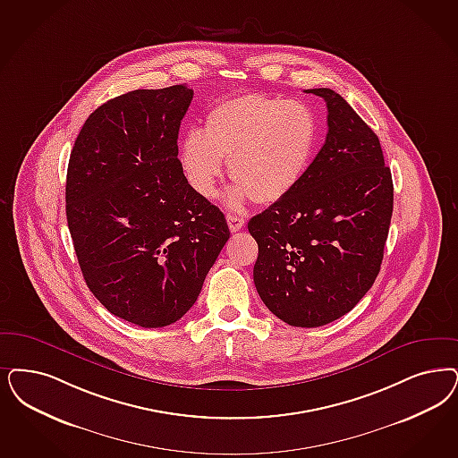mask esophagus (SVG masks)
Returning a JSON list of instances; mask_svg holds the SVG:
<instances>
[{
	"label": "esophagus",
	"mask_w": 458,
	"mask_h": 458,
	"mask_svg": "<svg viewBox=\"0 0 458 458\" xmlns=\"http://www.w3.org/2000/svg\"><path fill=\"white\" fill-rule=\"evenodd\" d=\"M226 221H228V226H230L232 232H240L243 228V225H245V220L242 216L232 215V213L226 215Z\"/></svg>",
	"instance_id": "34e87169"
}]
</instances>
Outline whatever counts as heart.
Wrapping results in <instances>:
<instances>
[{
  "label": "heart",
  "instance_id": "1",
  "mask_svg": "<svg viewBox=\"0 0 458 458\" xmlns=\"http://www.w3.org/2000/svg\"><path fill=\"white\" fill-rule=\"evenodd\" d=\"M318 142V120L310 105L262 93L218 101L205 116L203 131L190 130L179 158L191 188L211 198L228 160L237 184L225 201L238 208L252 198L274 205L289 196L308 173Z\"/></svg>",
  "mask_w": 458,
  "mask_h": 458
}]
</instances>
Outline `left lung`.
Instances as JSON below:
<instances>
[{
	"label": "left lung",
	"instance_id": "1",
	"mask_svg": "<svg viewBox=\"0 0 458 458\" xmlns=\"http://www.w3.org/2000/svg\"><path fill=\"white\" fill-rule=\"evenodd\" d=\"M328 133L302 181L249 221L259 245L253 283L291 327L316 328L347 315L377 277L394 188L378 137L328 88Z\"/></svg>",
	"mask_w": 458,
	"mask_h": 458
}]
</instances>
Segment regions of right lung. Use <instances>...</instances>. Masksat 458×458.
Returning a JSON list of instances; mask_svg holds the SVG:
<instances>
[{
  "mask_svg": "<svg viewBox=\"0 0 458 458\" xmlns=\"http://www.w3.org/2000/svg\"><path fill=\"white\" fill-rule=\"evenodd\" d=\"M192 89H135L93 111L74 142L65 215L84 281L111 315L142 328L196 302L230 230L192 190L177 135Z\"/></svg>",
  "mask_w": 458,
  "mask_h": 458,
  "instance_id": "add662e5",
  "label": "right lung"
}]
</instances>
